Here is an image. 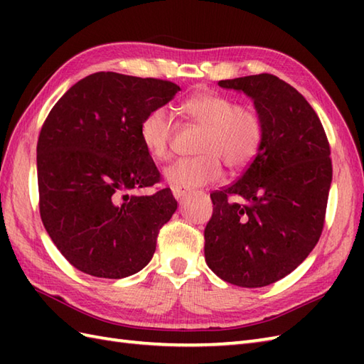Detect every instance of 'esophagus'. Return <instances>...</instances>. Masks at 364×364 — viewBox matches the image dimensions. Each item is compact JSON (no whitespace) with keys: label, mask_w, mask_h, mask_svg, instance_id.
I'll list each match as a JSON object with an SVG mask.
<instances>
[{"label":"esophagus","mask_w":364,"mask_h":364,"mask_svg":"<svg viewBox=\"0 0 364 364\" xmlns=\"http://www.w3.org/2000/svg\"><path fill=\"white\" fill-rule=\"evenodd\" d=\"M172 194H173L175 198H181V197H184V194H186V191L176 188V186H172Z\"/></svg>","instance_id":"esophagus-1"}]
</instances>
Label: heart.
I'll return each mask as SVG.
<instances>
[{"label": "heart", "instance_id": "1", "mask_svg": "<svg viewBox=\"0 0 364 364\" xmlns=\"http://www.w3.org/2000/svg\"><path fill=\"white\" fill-rule=\"evenodd\" d=\"M181 107L205 131L197 146L200 156L180 159L164 170L166 180L172 186H206L222 178V162L230 170H241L258 154L264 139V125L257 111L237 106L231 98L215 92L191 97ZM173 131V115L167 107H156L145 115L139 133L153 159L167 161L172 156Z\"/></svg>", "mask_w": 364, "mask_h": 364}]
</instances>
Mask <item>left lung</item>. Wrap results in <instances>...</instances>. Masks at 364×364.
<instances>
[{
  "mask_svg": "<svg viewBox=\"0 0 364 364\" xmlns=\"http://www.w3.org/2000/svg\"><path fill=\"white\" fill-rule=\"evenodd\" d=\"M219 86L253 100L264 139L239 180L211 194L205 259L222 280L261 288L291 274L319 241L331 184L330 144L305 97L275 75Z\"/></svg>",
  "mask_w": 364,
  "mask_h": 364,
  "instance_id": "obj_1",
  "label": "left lung"
}]
</instances>
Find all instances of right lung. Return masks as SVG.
<instances>
[{"instance_id": "1", "label": "right lung", "mask_w": 364, "mask_h": 364, "mask_svg": "<svg viewBox=\"0 0 364 364\" xmlns=\"http://www.w3.org/2000/svg\"><path fill=\"white\" fill-rule=\"evenodd\" d=\"M172 81L98 72L68 89L37 141L38 210L46 233L73 267L123 278L149 264L159 230L176 210L141 141L145 115L164 106Z\"/></svg>"}]
</instances>
